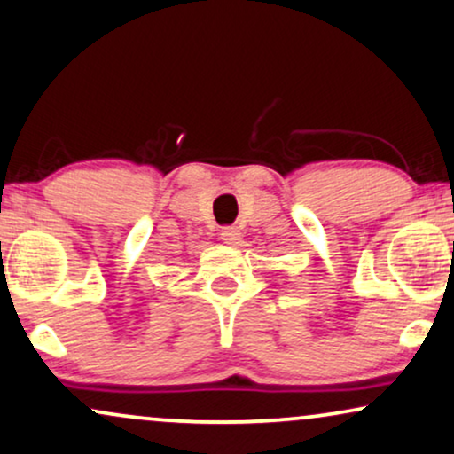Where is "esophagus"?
Wrapping results in <instances>:
<instances>
[{
	"mask_svg": "<svg viewBox=\"0 0 454 454\" xmlns=\"http://www.w3.org/2000/svg\"><path fill=\"white\" fill-rule=\"evenodd\" d=\"M221 239L229 246H238L239 242H242V233H239V229L233 227V225L223 227L221 229Z\"/></svg>",
	"mask_w": 454,
	"mask_h": 454,
	"instance_id": "esophagus-1",
	"label": "esophagus"
}]
</instances>
